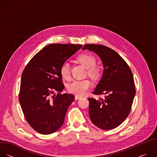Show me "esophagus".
<instances>
[{"label": "esophagus", "instance_id": "esophagus-1", "mask_svg": "<svg viewBox=\"0 0 157 157\" xmlns=\"http://www.w3.org/2000/svg\"><path fill=\"white\" fill-rule=\"evenodd\" d=\"M81 96H75V99L76 100H78V99H81Z\"/></svg>", "mask_w": 157, "mask_h": 157}]
</instances>
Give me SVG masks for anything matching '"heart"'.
<instances>
[{"instance_id": "heart-1", "label": "heart", "mask_w": 157, "mask_h": 157, "mask_svg": "<svg viewBox=\"0 0 157 157\" xmlns=\"http://www.w3.org/2000/svg\"><path fill=\"white\" fill-rule=\"evenodd\" d=\"M78 61L81 64L87 69L88 74L92 77H96L99 75V69L95 66L96 59L94 55L84 53L78 57ZM60 73L64 79H69L71 75V67L68 62H64L60 68ZM91 86L89 80H75L69 84L68 89L70 93L76 96H82L87 93Z\"/></svg>"}]
</instances>
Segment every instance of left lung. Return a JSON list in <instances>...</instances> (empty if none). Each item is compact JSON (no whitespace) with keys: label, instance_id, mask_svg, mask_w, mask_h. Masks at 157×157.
<instances>
[{"label":"left lung","instance_id":"1","mask_svg":"<svg viewBox=\"0 0 157 157\" xmlns=\"http://www.w3.org/2000/svg\"><path fill=\"white\" fill-rule=\"evenodd\" d=\"M82 50L97 54L104 67L102 78L93 93L106 96L105 99H87L89 117L99 128L113 129L125 120L131 110L136 96L132 73L124 59L113 49L87 44Z\"/></svg>","mask_w":157,"mask_h":157}]
</instances>
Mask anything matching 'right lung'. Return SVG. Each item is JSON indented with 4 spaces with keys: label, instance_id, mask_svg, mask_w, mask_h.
Listing matches in <instances>:
<instances>
[{
    "label": "right lung",
    "instance_id": "right-lung-1",
    "mask_svg": "<svg viewBox=\"0 0 157 157\" xmlns=\"http://www.w3.org/2000/svg\"><path fill=\"white\" fill-rule=\"evenodd\" d=\"M82 47L50 44L31 59L22 73L19 102L27 121L40 133L51 134L64 123L75 96L59 93L64 87L60 68ZM55 91L59 94L52 96Z\"/></svg>",
    "mask_w": 157,
    "mask_h": 157
}]
</instances>
